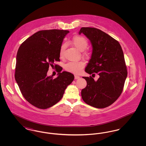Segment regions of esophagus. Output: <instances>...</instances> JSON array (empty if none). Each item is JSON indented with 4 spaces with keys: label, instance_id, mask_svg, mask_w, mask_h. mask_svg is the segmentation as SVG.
<instances>
[{
    "label": "esophagus",
    "instance_id": "34e87169",
    "mask_svg": "<svg viewBox=\"0 0 146 146\" xmlns=\"http://www.w3.org/2000/svg\"><path fill=\"white\" fill-rule=\"evenodd\" d=\"M80 76H76V75H74V79H79Z\"/></svg>",
    "mask_w": 146,
    "mask_h": 146
}]
</instances>
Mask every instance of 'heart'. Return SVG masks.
<instances>
[{"mask_svg": "<svg viewBox=\"0 0 146 146\" xmlns=\"http://www.w3.org/2000/svg\"><path fill=\"white\" fill-rule=\"evenodd\" d=\"M72 44L80 51H84L88 45L87 39L83 36L76 35L72 39ZM66 47V45L62 44L61 46L60 50V56L61 57L63 56V51ZM85 63L83 61H70L65 64L64 68L68 72L74 73H79L83 68Z\"/></svg>", "mask_w": 146, "mask_h": 146, "instance_id": "heart-1", "label": "heart"}]
</instances>
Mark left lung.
Here are the masks:
<instances>
[{
    "label": "left lung",
    "instance_id": "left-lung-1",
    "mask_svg": "<svg viewBox=\"0 0 146 146\" xmlns=\"http://www.w3.org/2000/svg\"><path fill=\"white\" fill-rule=\"evenodd\" d=\"M81 33L90 40L93 48L85 71L100 76L97 81L91 76L83 77L87 85L82 90V97L86 104L104 108L113 104L123 90L127 75L123 51L117 40L100 29L82 27Z\"/></svg>",
    "mask_w": 146,
    "mask_h": 146
}]
</instances>
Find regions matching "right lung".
<instances>
[{
    "label": "right lung",
    "mask_w": 146,
    "mask_h": 146,
    "mask_svg": "<svg viewBox=\"0 0 146 146\" xmlns=\"http://www.w3.org/2000/svg\"><path fill=\"white\" fill-rule=\"evenodd\" d=\"M69 31L42 30L36 32L21 44L16 56L15 78L21 94L29 104L39 109L50 108L62 98L74 75L56 70L58 76H47L49 66L60 61V50L63 38ZM58 66L55 64V67Z\"/></svg>",
    "instance_id": "right-lung-1"
}]
</instances>
